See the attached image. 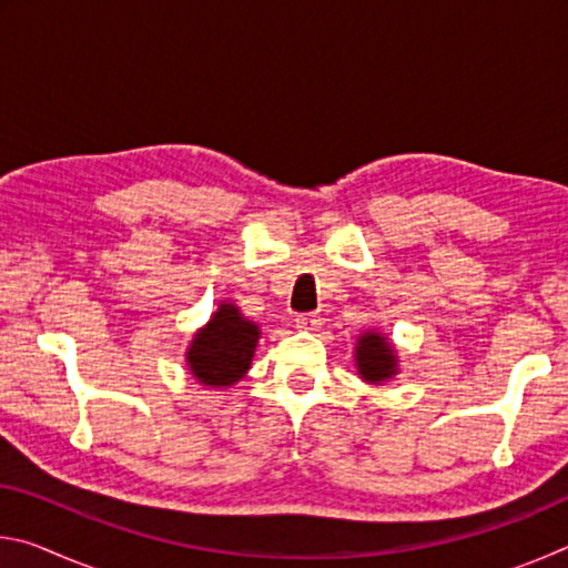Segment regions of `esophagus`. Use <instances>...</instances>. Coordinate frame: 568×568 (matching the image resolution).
Segmentation results:
<instances>
[{"mask_svg":"<svg viewBox=\"0 0 568 568\" xmlns=\"http://www.w3.org/2000/svg\"><path fill=\"white\" fill-rule=\"evenodd\" d=\"M295 325H297V328H303V331H315V328H321V315H315V313H297L295 315Z\"/></svg>","mask_w":568,"mask_h":568,"instance_id":"1","label":"esophagus"}]
</instances>
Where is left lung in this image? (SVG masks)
I'll list each match as a JSON object with an SVG mask.
<instances>
[{
    "label": "left lung",
    "instance_id": "1",
    "mask_svg": "<svg viewBox=\"0 0 568 568\" xmlns=\"http://www.w3.org/2000/svg\"><path fill=\"white\" fill-rule=\"evenodd\" d=\"M355 361H358L361 376L371 383L386 381L396 373V355H393V348L378 333L363 335L358 351H355Z\"/></svg>",
    "mask_w": 568,
    "mask_h": 568
}]
</instances>
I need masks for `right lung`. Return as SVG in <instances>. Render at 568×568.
I'll return each mask as SVG.
<instances>
[{"instance_id":"obj_1","label":"right lung","mask_w":568,"mask_h":568,"mask_svg":"<svg viewBox=\"0 0 568 568\" xmlns=\"http://www.w3.org/2000/svg\"><path fill=\"white\" fill-rule=\"evenodd\" d=\"M257 338V325L243 321L235 305L223 303L190 345V371L205 386H230L245 376Z\"/></svg>"}]
</instances>
